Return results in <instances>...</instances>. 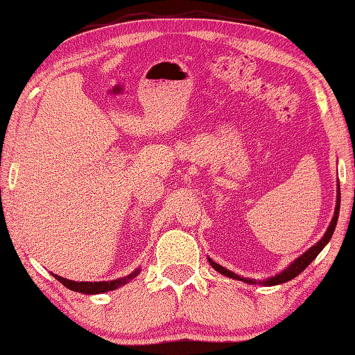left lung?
I'll return each instance as SVG.
<instances>
[{"mask_svg":"<svg viewBox=\"0 0 355 355\" xmlns=\"http://www.w3.org/2000/svg\"><path fill=\"white\" fill-rule=\"evenodd\" d=\"M340 199H341V194H340V182H338V193H336V207H335V213H334V218H331L330 221V226L329 229L325 230L324 237L320 239L316 245L311 246L308 251L303 252V254L300 257H297L294 262L291 263L289 267H286L283 272L275 275V277H270L267 279L263 281H257V279H250V278H243L240 277V275L230 272V270L224 268L223 266H219V263L213 262L210 257H208V262H210V266L216 270V272H219L221 275H224V277L227 278H234V279H239V281H243V283H248V284H262V286H277V284H283V283H288V281L294 279L295 277H299V275L305 270L309 263H311L314 259L318 257V254L320 251H322L325 248V245L329 243L331 235H334L335 232V227H336V221H338V215H340Z\"/></svg>","mask_w":355,"mask_h":355,"instance_id":"obj_1","label":"left lung"}]
</instances>
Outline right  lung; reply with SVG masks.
Returning <instances> with one entry per match:
<instances>
[{
	"instance_id": "add662e5",
	"label": "right lung",
	"mask_w": 355,
	"mask_h": 355,
	"mask_svg": "<svg viewBox=\"0 0 355 355\" xmlns=\"http://www.w3.org/2000/svg\"><path fill=\"white\" fill-rule=\"evenodd\" d=\"M140 273V270H134L131 275H128L125 278H118L114 281H96V283H89V281H72V279H66L63 277H58V275L52 273L53 277L60 281L61 284L66 286L67 289L80 292V294H104L107 291H115L120 286L126 284L129 279L136 278Z\"/></svg>"
}]
</instances>
